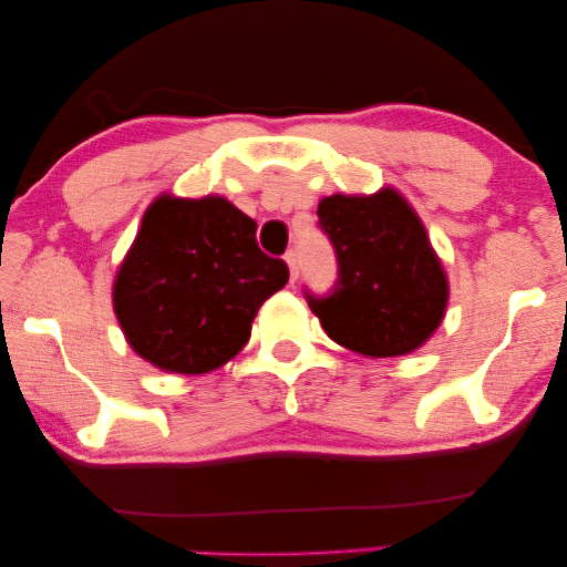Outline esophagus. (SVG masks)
<instances>
[{
    "instance_id": "34e87169",
    "label": "esophagus",
    "mask_w": 567,
    "mask_h": 567,
    "mask_svg": "<svg viewBox=\"0 0 567 567\" xmlns=\"http://www.w3.org/2000/svg\"><path fill=\"white\" fill-rule=\"evenodd\" d=\"M286 264H289V274H291V284L299 278V256H296V250H289V254L284 256Z\"/></svg>"
}]
</instances>
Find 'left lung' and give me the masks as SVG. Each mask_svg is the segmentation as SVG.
<instances>
[{
	"label": "left lung",
	"instance_id": "8db88e82",
	"mask_svg": "<svg viewBox=\"0 0 567 567\" xmlns=\"http://www.w3.org/2000/svg\"><path fill=\"white\" fill-rule=\"evenodd\" d=\"M319 228L337 254L331 293L306 291L323 331L357 354L402 357L420 349L447 309V276L422 220L396 190L329 196Z\"/></svg>",
	"mask_w": 567,
	"mask_h": 567
}]
</instances>
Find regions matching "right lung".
Masks as SVG:
<instances>
[{
	"mask_svg": "<svg viewBox=\"0 0 567 567\" xmlns=\"http://www.w3.org/2000/svg\"><path fill=\"white\" fill-rule=\"evenodd\" d=\"M289 266L256 244V220L226 198L161 196L115 276L127 344L157 369L206 374L246 347Z\"/></svg>",
	"mask_w": 567,
	"mask_h": 567,
	"instance_id": "right-lung-1",
	"label": "right lung"
}]
</instances>
